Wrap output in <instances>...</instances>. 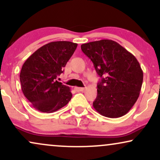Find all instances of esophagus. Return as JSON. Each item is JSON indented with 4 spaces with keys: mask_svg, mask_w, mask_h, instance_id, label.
Segmentation results:
<instances>
[{
    "mask_svg": "<svg viewBox=\"0 0 160 160\" xmlns=\"http://www.w3.org/2000/svg\"><path fill=\"white\" fill-rule=\"evenodd\" d=\"M74 89L76 90L77 92H82L84 91V89H85V88H82V87H75Z\"/></svg>",
    "mask_w": 160,
    "mask_h": 160,
    "instance_id": "obj_1",
    "label": "esophagus"
}]
</instances>
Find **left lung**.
Returning <instances> with one entry per match:
<instances>
[{
	"label": "left lung",
	"instance_id": "1",
	"mask_svg": "<svg viewBox=\"0 0 160 160\" xmlns=\"http://www.w3.org/2000/svg\"><path fill=\"white\" fill-rule=\"evenodd\" d=\"M81 50L101 78L93 102L99 114L108 118L126 115L135 104L143 82L137 59L118 42L109 39L82 44Z\"/></svg>",
	"mask_w": 160,
	"mask_h": 160
}]
</instances>
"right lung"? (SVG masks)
Segmentation results:
<instances>
[{
  "mask_svg": "<svg viewBox=\"0 0 160 160\" xmlns=\"http://www.w3.org/2000/svg\"><path fill=\"white\" fill-rule=\"evenodd\" d=\"M78 44L52 42L28 57L20 72L22 89L32 106L42 112L51 113L65 107L72 99L68 86L57 80L63 72Z\"/></svg>",
  "mask_w": 160,
  "mask_h": 160,
  "instance_id": "obj_1",
  "label": "right lung"
}]
</instances>
